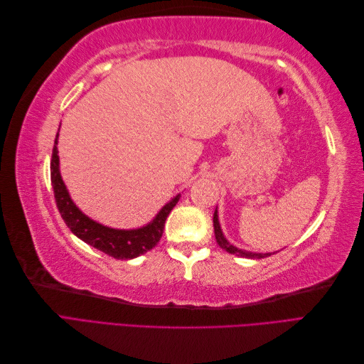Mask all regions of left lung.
<instances>
[{
  "mask_svg": "<svg viewBox=\"0 0 364 364\" xmlns=\"http://www.w3.org/2000/svg\"><path fill=\"white\" fill-rule=\"evenodd\" d=\"M214 234H215V240H217V243H218V246L222 247V249H225L226 252H229V253H234V255H237V257H243V258H257V259H261V258H266V257H269L270 253H253V252H246V250H241V249H238V247H235V246H232V245H229L228 243V240L225 238V235H223V232H222V229H220V223H218V215H217V211L214 213Z\"/></svg>",
  "mask_w": 364,
  "mask_h": 364,
  "instance_id": "obj_1",
  "label": "left lung"
}]
</instances>
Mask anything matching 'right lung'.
I'll return each mask as SVG.
<instances>
[{"label": "right lung", "instance_id": "add662e5", "mask_svg": "<svg viewBox=\"0 0 364 364\" xmlns=\"http://www.w3.org/2000/svg\"><path fill=\"white\" fill-rule=\"evenodd\" d=\"M58 136L54 139L53 155H51V183L54 190V199L63 222L68 225L71 232L75 234L80 240L90 246L105 252L106 255L114 257L117 259H132L142 253L155 247L164 232L165 220H167L171 209L178 203L181 196H176L174 199L165 205L156 218L153 222L141 229L132 230H119L106 228L100 223H95L94 220L86 217L79 208H77L65 186L60 171H59V156H58Z\"/></svg>", "mask_w": 364, "mask_h": 364}]
</instances>
